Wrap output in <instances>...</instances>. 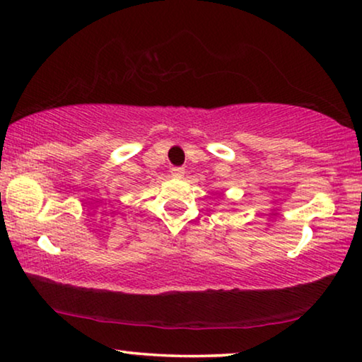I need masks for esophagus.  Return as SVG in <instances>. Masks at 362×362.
Here are the masks:
<instances>
[{
    "label": "esophagus",
    "mask_w": 362,
    "mask_h": 362,
    "mask_svg": "<svg viewBox=\"0 0 362 362\" xmlns=\"http://www.w3.org/2000/svg\"><path fill=\"white\" fill-rule=\"evenodd\" d=\"M183 175H185V169L183 167H174L172 169V177H175V179H182Z\"/></svg>",
    "instance_id": "1"
}]
</instances>
